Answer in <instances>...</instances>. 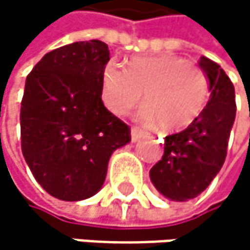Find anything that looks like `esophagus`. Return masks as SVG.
Returning a JSON list of instances; mask_svg holds the SVG:
<instances>
[{"instance_id":"1","label":"esophagus","mask_w":250,"mask_h":250,"mask_svg":"<svg viewBox=\"0 0 250 250\" xmlns=\"http://www.w3.org/2000/svg\"><path fill=\"white\" fill-rule=\"evenodd\" d=\"M130 135H132V141H133V142H136V141H139L144 135H146V132L141 130L139 127H132Z\"/></svg>"}]
</instances>
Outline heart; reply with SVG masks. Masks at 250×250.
<instances>
[{
    "label": "heart",
    "instance_id": "b5f03b06",
    "mask_svg": "<svg viewBox=\"0 0 250 250\" xmlns=\"http://www.w3.org/2000/svg\"><path fill=\"white\" fill-rule=\"evenodd\" d=\"M146 100L138 117L159 123L163 130H180L192 124L204 111L210 83L203 69L177 55L135 57L126 69L108 62L102 72L100 96L112 114H126Z\"/></svg>",
    "mask_w": 250,
    "mask_h": 250
}]
</instances>
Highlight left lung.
Returning <instances> with one entry per match:
<instances>
[{
    "label": "left lung",
    "mask_w": 250,
    "mask_h": 250,
    "mask_svg": "<svg viewBox=\"0 0 250 250\" xmlns=\"http://www.w3.org/2000/svg\"><path fill=\"white\" fill-rule=\"evenodd\" d=\"M210 82V100L189 126L165 138L162 160L150 169L154 188L168 199L188 201L204 192L222 168L235 120V93L217 62L201 57Z\"/></svg>",
    "instance_id": "8db88e82"
}]
</instances>
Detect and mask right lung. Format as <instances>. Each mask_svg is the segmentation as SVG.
Here are the masks:
<instances>
[{
	"instance_id": "add662e5",
	"label": "right lung",
	"mask_w": 250,
	"mask_h": 250,
	"mask_svg": "<svg viewBox=\"0 0 250 250\" xmlns=\"http://www.w3.org/2000/svg\"><path fill=\"white\" fill-rule=\"evenodd\" d=\"M108 44L75 42L47 52L26 76L21 146L37 183L62 201L97 193L111 154L130 142V127L102 102Z\"/></svg>"
}]
</instances>
